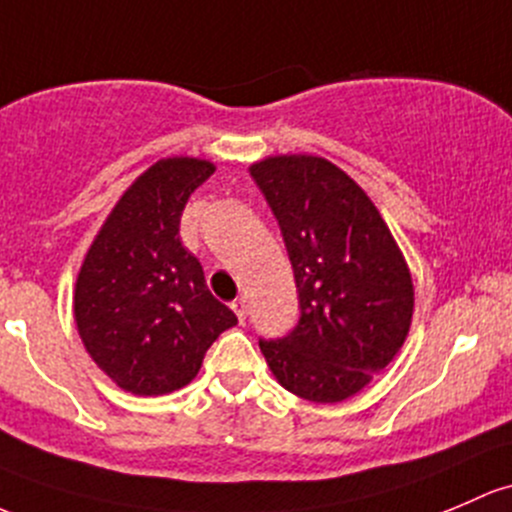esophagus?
<instances>
[{
	"label": "esophagus",
	"mask_w": 512,
	"mask_h": 512,
	"mask_svg": "<svg viewBox=\"0 0 512 512\" xmlns=\"http://www.w3.org/2000/svg\"><path fill=\"white\" fill-rule=\"evenodd\" d=\"M230 306H233L235 316H238V319H240V324H242V321H245V316H247V301L240 297V299H235L233 304H230Z\"/></svg>",
	"instance_id": "obj_1"
}]
</instances>
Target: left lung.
Returning a JSON list of instances; mask_svg holds the SVG:
<instances>
[{"mask_svg": "<svg viewBox=\"0 0 512 512\" xmlns=\"http://www.w3.org/2000/svg\"><path fill=\"white\" fill-rule=\"evenodd\" d=\"M294 270L299 324L260 351L284 390L333 405L387 368L412 324L405 257L375 203L346 171L311 154L250 166Z\"/></svg>", "mask_w": 512, "mask_h": 512, "instance_id": "8db88e82", "label": "left lung"}]
</instances>
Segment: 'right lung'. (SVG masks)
Instances as JSON below:
<instances>
[{
	"label": "right lung",
	"instance_id": "obj_1",
	"mask_svg": "<svg viewBox=\"0 0 512 512\" xmlns=\"http://www.w3.org/2000/svg\"><path fill=\"white\" fill-rule=\"evenodd\" d=\"M213 171L191 157L149 166L107 215L78 272L73 314L85 351L132 395L181 390L215 338L238 324L179 238L188 198Z\"/></svg>",
	"mask_w": 512,
	"mask_h": 512
}]
</instances>
